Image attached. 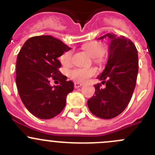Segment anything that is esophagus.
Masks as SVG:
<instances>
[{"instance_id": "1", "label": "esophagus", "mask_w": 155, "mask_h": 155, "mask_svg": "<svg viewBox=\"0 0 155 155\" xmlns=\"http://www.w3.org/2000/svg\"><path fill=\"white\" fill-rule=\"evenodd\" d=\"M82 85V83H79V82H75L74 83V87L76 88H80L81 86Z\"/></svg>"}]
</instances>
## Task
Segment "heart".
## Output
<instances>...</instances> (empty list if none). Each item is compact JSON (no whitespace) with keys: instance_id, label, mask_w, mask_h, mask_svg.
Wrapping results in <instances>:
<instances>
[{"instance_id":"obj_1","label":"heart","mask_w":155,"mask_h":155,"mask_svg":"<svg viewBox=\"0 0 155 155\" xmlns=\"http://www.w3.org/2000/svg\"><path fill=\"white\" fill-rule=\"evenodd\" d=\"M83 49L91 57L95 58V61L99 62L101 56L104 54L105 51V46L101 41H91L89 43L84 45ZM72 51H68L63 54L61 56V63L63 65L67 66L72 61ZM96 73L94 68H80L75 67L69 71V76L73 80L79 82H84L88 80L91 76H94Z\"/></svg>"}]
</instances>
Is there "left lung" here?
Returning <instances> with one entry per match:
<instances>
[{
    "mask_svg": "<svg viewBox=\"0 0 155 155\" xmlns=\"http://www.w3.org/2000/svg\"><path fill=\"white\" fill-rule=\"evenodd\" d=\"M106 36L110 39L107 64L97 76L101 83L94 85V95L88 100V107L97 117L111 119L120 114L131 100L139 71V59L137 49L131 40L114 33H107L99 39ZM102 84L106 86L102 88Z\"/></svg>",
    "mask_w": 155,
    "mask_h": 155,
    "instance_id": "8db88e82",
    "label": "left lung"
}]
</instances>
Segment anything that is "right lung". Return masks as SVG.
I'll return each mask as SVG.
<instances>
[{"label": "right lung", "mask_w": 155, "mask_h": 155, "mask_svg": "<svg viewBox=\"0 0 155 155\" xmlns=\"http://www.w3.org/2000/svg\"><path fill=\"white\" fill-rule=\"evenodd\" d=\"M69 50L59 39L38 35L28 38L18 54L16 86L22 103L36 117H54L64 110L67 94L73 91V82L67 81L59 70L58 58ZM51 79L61 83L51 87Z\"/></svg>", "instance_id": "add662e5"}]
</instances>
